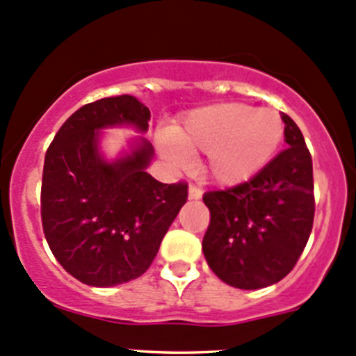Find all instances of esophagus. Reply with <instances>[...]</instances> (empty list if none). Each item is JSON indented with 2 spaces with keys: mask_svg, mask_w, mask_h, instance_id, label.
<instances>
[{
  "mask_svg": "<svg viewBox=\"0 0 356 356\" xmlns=\"http://www.w3.org/2000/svg\"><path fill=\"white\" fill-rule=\"evenodd\" d=\"M188 195H189V200H200V198H202L203 193H202V189L198 188V186L191 184V186H189V193H188Z\"/></svg>",
  "mask_w": 356,
  "mask_h": 356,
  "instance_id": "obj_1",
  "label": "esophagus"
}]
</instances>
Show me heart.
<instances>
[{"label":"heart","instance_id":"1","mask_svg":"<svg viewBox=\"0 0 356 356\" xmlns=\"http://www.w3.org/2000/svg\"><path fill=\"white\" fill-rule=\"evenodd\" d=\"M284 139L275 109L216 104L189 111L172 134L158 139L168 161L184 165L189 154H209V172L222 184H236L270 163Z\"/></svg>","mask_w":356,"mask_h":356}]
</instances>
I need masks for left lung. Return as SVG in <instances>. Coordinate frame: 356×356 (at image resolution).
I'll return each instance as SVG.
<instances>
[{
	"label": "left lung",
	"instance_id": "1",
	"mask_svg": "<svg viewBox=\"0 0 356 356\" xmlns=\"http://www.w3.org/2000/svg\"><path fill=\"white\" fill-rule=\"evenodd\" d=\"M282 120L289 147L250 181L203 195L210 210L202 243L207 262L224 284L243 291L287 277L313 227L312 154L294 120Z\"/></svg>",
	"mask_w": 356,
	"mask_h": 356
}]
</instances>
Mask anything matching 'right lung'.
I'll return each mask as SVG.
<instances>
[{
    "label": "right lung",
    "instance_id": "right-lung-1",
    "mask_svg": "<svg viewBox=\"0 0 356 356\" xmlns=\"http://www.w3.org/2000/svg\"><path fill=\"white\" fill-rule=\"evenodd\" d=\"M149 109L132 95L104 97L72 113L44 154L41 222L51 254L76 280L115 287L146 273L188 200V184H163L146 172L154 149L106 161L99 130L132 125L147 132Z\"/></svg>",
    "mask_w": 356,
    "mask_h": 356
}]
</instances>
